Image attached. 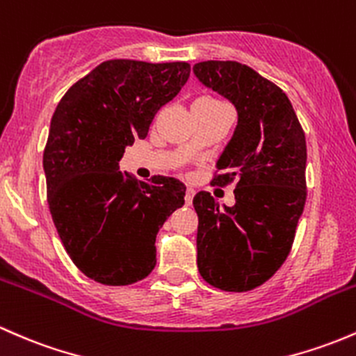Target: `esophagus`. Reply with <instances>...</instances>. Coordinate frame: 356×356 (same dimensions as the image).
I'll use <instances>...</instances> for the list:
<instances>
[{
	"instance_id": "esophagus-1",
	"label": "esophagus",
	"mask_w": 356,
	"mask_h": 356,
	"mask_svg": "<svg viewBox=\"0 0 356 356\" xmlns=\"http://www.w3.org/2000/svg\"><path fill=\"white\" fill-rule=\"evenodd\" d=\"M193 197H195V190L190 188V186H188V188H186V192H185V204L192 205Z\"/></svg>"
}]
</instances>
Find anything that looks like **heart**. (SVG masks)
<instances>
[{"mask_svg":"<svg viewBox=\"0 0 356 356\" xmlns=\"http://www.w3.org/2000/svg\"><path fill=\"white\" fill-rule=\"evenodd\" d=\"M193 106H200V108H205V110H219V108H227V106L224 105L222 102L217 100V98H200V100L195 102Z\"/></svg>","mask_w":356,"mask_h":356,"instance_id":"heart-1","label":"heart"}]
</instances>
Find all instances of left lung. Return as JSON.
<instances>
[{"instance_id": "8db88e82", "label": "left lung", "mask_w": 356, "mask_h": 356, "mask_svg": "<svg viewBox=\"0 0 356 356\" xmlns=\"http://www.w3.org/2000/svg\"><path fill=\"white\" fill-rule=\"evenodd\" d=\"M193 72L238 112L210 181L234 183L236 204L220 209L209 192L193 198L198 271L216 289L248 292L270 280L292 250L307 198L305 134L284 91L246 64L205 60Z\"/></svg>"}]
</instances>
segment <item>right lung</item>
<instances>
[{
  "mask_svg": "<svg viewBox=\"0 0 356 356\" xmlns=\"http://www.w3.org/2000/svg\"><path fill=\"white\" fill-rule=\"evenodd\" d=\"M188 76V63L105 60L52 115L44 149L49 210L72 263L98 284L146 278L156 266V234L185 204L181 181L161 175L137 181L118 161Z\"/></svg>",
  "mask_w": 356,
  "mask_h": 356,
  "instance_id": "add662e5",
  "label": "right lung"
}]
</instances>
